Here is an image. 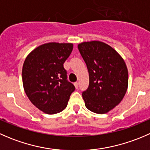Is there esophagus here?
I'll return each mask as SVG.
<instances>
[{
	"label": "esophagus",
	"mask_w": 150,
	"mask_h": 150,
	"mask_svg": "<svg viewBox=\"0 0 150 150\" xmlns=\"http://www.w3.org/2000/svg\"><path fill=\"white\" fill-rule=\"evenodd\" d=\"M78 85H79V83H78V82L74 83V86H75V88H78Z\"/></svg>",
	"instance_id": "34e87169"
}]
</instances>
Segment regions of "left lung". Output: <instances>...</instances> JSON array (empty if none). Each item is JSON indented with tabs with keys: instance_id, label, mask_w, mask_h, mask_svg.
Instances as JSON below:
<instances>
[{
	"instance_id": "left-lung-1",
	"label": "left lung",
	"mask_w": 150,
	"mask_h": 150,
	"mask_svg": "<svg viewBox=\"0 0 150 150\" xmlns=\"http://www.w3.org/2000/svg\"><path fill=\"white\" fill-rule=\"evenodd\" d=\"M78 47L89 74L88 88L82 93L85 105L93 112L105 114L118 105L126 93L128 68L121 56L104 42H83Z\"/></svg>"
}]
</instances>
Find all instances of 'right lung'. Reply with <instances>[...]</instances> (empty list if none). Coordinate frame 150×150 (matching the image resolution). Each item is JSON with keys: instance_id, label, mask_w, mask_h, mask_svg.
<instances>
[{"instance_id": "1", "label": "right lung", "mask_w": 150, "mask_h": 150, "mask_svg": "<svg viewBox=\"0 0 150 150\" xmlns=\"http://www.w3.org/2000/svg\"><path fill=\"white\" fill-rule=\"evenodd\" d=\"M73 49L71 43H44L33 49L24 62L22 83L30 102L48 115L66 108L75 86L67 81L64 63Z\"/></svg>"}]
</instances>
